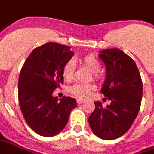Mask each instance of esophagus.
<instances>
[{"label": "esophagus", "mask_w": 154, "mask_h": 154, "mask_svg": "<svg viewBox=\"0 0 154 154\" xmlns=\"http://www.w3.org/2000/svg\"><path fill=\"white\" fill-rule=\"evenodd\" d=\"M83 103H85V100H83V99H77V103L78 104H82Z\"/></svg>", "instance_id": "esophagus-1"}]
</instances>
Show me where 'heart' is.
<instances>
[{
  "label": "heart",
  "instance_id": "1",
  "mask_svg": "<svg viewBox=\"0 0 154 154\" xmlns=\"http://www.w3.org/2000/svg\"><path fill=\"white\" fill-rule=\"evenodd\" d=\"M79 61L81 64L87 66L88 69L94 73V76L95 78L98 77L97 72L100 69V62L96 57L92 55H87L85 57H82L81 59H79ZM75 65L74 60H68L64 65L63 68H62V75L66 80L69 81L72 79L74 77V74H75ZM94 85L78 83V84H75L71 86L70 92L77 97L85 98L90 94L91 92L94 90Z\"/></svg>",
  "mask_w": 154,
  "mask_h": 154
}]
</instances>
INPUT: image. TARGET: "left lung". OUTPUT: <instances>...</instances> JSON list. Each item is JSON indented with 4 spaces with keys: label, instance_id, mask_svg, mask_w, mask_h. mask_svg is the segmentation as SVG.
I'll list each match as a JSON object with an SVG mask.
<instances>
[{
    "label": "left lung",
    "instance_id": "1",
    "mask_svg": "<svg viewBox=\"0 0 154 154\" xmlns=\"http://www.w3.org/2000/svg\"><path fill=\"white\" fill-rule=\"evenodd\" d=\"M106 66V79L101 92L111 100L103 107L94 102L88 118L91 130L102 140H115L126 133L136 118L143 95V84L134 60L117 48L99 51Z\"/></svg>",
    "mask_w": 154,
    "mask_h": 154
}]
</instances>
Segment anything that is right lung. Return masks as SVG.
Here are the masks:
<instances>
[{"label":"right lung","instance_id":"add662e5","mask_svg":"<svg viewBox=\"0 0 154 154\" xmlns=\"http://www.w3.org/2000/svg\"><path fill=\"white\" fill-rule=\"evenodd\" d=\"M73 56L70 47L48 42L35 48L21 69L18 85L20 107L27 124L42 136L60 133L77 106L75 98L52 96L55 88L63 83L64 65Z\"/></svg>","mask_w":154,"mask_h":154}]
</instances>
